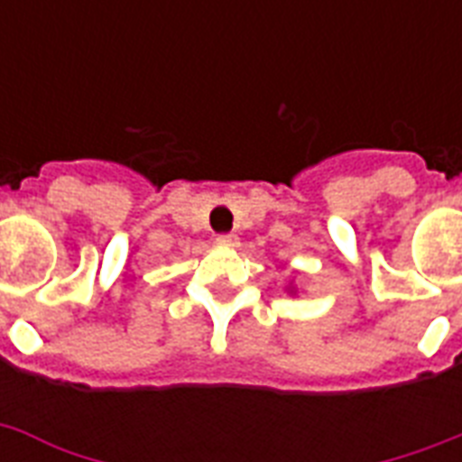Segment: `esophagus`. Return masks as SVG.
<instances>
[{
  "label": "esophagus",
  "mask_w": 462,
  "mask_h": 462,
  "mask_svg": "<svg viewBox=\"0 0 462 462\" xmlns=\"http://www.w3.org/2000/svg\"><path fill=\"white\" fill-rule=\"evenodd\" d=\"M216 242L220 246H227V249H237V246H239L237 235H217Z\"/></svg>",
  "instance_id": "obj_1"
}]
</instances>
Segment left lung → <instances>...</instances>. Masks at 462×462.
<instances>
[{"label": "left lung", "mask_w": 462, "mask_h": 462, "mask_svg": "<svg viewBox=\"0 0 462 462\" xmlns=\"http://www.w3.org/2000/svg\"><path fill=\"white\" fill-rule=\"evenodd\" d=\"M285 290H288L290 295H297V288H295V285H288V288H285Z\"/></svg>", "instance_id": "8db88e82"}]
</instances>
